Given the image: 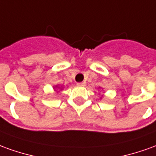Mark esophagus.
<instances>
[{"label":"esophagus","instance_id":"esophagus-1","mask_svg":"<svg viewBox=\"0 0 156 156\" xmlns=\"http://www.w3.org/2000/svg\"><path fill=\"white\" fill-rule=\"evenodd\" d=\"M77 85H78V87H84V86H85V83H83V82H82V83H78Z\"/></svg>","mask_w":156,"mask_h":156}]
</instances>
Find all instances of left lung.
Here are the masks:
<instances>
[{"label":"left lung","mask_w":156,"mask_h":156,"mask_svg":"<svg viewBox=\"0 0 156 156\" xmlns=\"http://www.w3.org/2000/svg\"><path fill=\"white\" fill-rule=\"evenodd\" d=\"M101 98H102V97H101Z\"/></svg>","instance_id":"1"}]
</instances>
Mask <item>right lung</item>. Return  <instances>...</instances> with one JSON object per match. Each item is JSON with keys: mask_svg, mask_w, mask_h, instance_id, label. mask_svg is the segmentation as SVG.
<instances>
[{"mask_svg": "<svg viewBox=\"0 0 156 156\" xmlns=\"http://www.w3.org/2000/svg\"><path fill=\"white\" fill-rule=\"evenodd\" d=\"M53 89H54V90H55L56 93H59L60 90H62L63 89V87L62 86H60L59 84H57V85L53 86Z\"/></svg>", "mask_w": 156, "mask_h": 156, "instance_id": "1", "label": "right lung"}]
</instances>
